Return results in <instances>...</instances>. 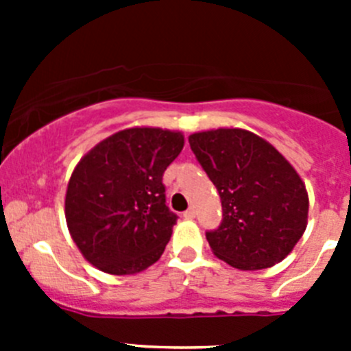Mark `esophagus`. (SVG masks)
<instances>
[{"label":"esophagus","instance_id":"1","mask_svg":"<svg viewBox=\"0 0 351 351\" xmlns=\"http://www.w3.org/2000/svg\"><path fill=\"white\" fill-rule=\"evenodd\" d=\"M195 214H197L195 207H190V209H188V210H184V218L186 219H191V218H195Z\"/></svg>","mask_w":351,"mask_h":351}]
</instances>
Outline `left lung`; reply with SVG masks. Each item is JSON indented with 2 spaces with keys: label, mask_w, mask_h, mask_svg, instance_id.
<instances>
[{
  "label": "left lung",
  "mask_w": 351,
  "mask_h": 351,
  "mask_svg": "<svg viewBox=\"0 0 351 351\" xmlns=\"http://www.w3.org/2000/svg\"><path fill=\"white\" fill-rule=\"evenodd\" d=\"M188 141L221 198V223L206 232L214 255L241 271L281 262L308 223V191L295 169L247 130H210Z\"/></svg>",
  "instance_id": "left-lung-1"
}]
</instances>
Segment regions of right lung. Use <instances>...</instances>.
<instances>
[{"mask_svg":"<svg viewBox=\"0 0 351 351\" xmlns=\"http://www.w3.org/2000/svg\"><path fill=\"white\" fill-rule=\"evenodd\" d=\"M182 145L179 132L128 128L79 161L64 214L84 258L116 276L141 272L160 258L178 221L167 206L163 173Z\"/></svg>","mask_w":351,"mask_h":351,"instance_id":"obj_1","label":"right lung"}]
</instances>
